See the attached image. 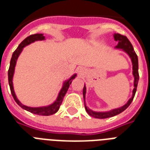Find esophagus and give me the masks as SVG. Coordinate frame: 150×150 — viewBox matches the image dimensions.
<instances>
[{"label": "esophagus", "instance_id": "34e87169", "mask_svg": "<svg viewBox=\"0 0 150 150\" xmlns=\"http://www.w3.org/2000/svg\"><path fill=\"white\" fill-rule=\"evenodd\" d=\"M84 68H79V70H78V71H79V73L80 75H82L83 74V72H84Z\"/></svg>", "mask_w": 150, "mask_h": 150}]
</instances>
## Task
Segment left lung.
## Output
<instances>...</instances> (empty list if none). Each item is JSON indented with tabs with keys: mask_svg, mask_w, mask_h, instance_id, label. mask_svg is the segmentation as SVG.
Returning <instances> with one entry per match:
<instances>
[{
	"mask_svg": "<svg viewBox=\"0 0 150 150\" xmlns=\"http://www.w3.org/2000/svg\"><path fill=\"white\" fill-rule=\"evenodd\" d=\"M114 40L116 41H118L117 45L116 46V48H120L122 49L123 50L127 53L131 57L132 62V68H133V75L135 78V81H134V89H133L132 96L130 100H128V103L125 105H124L123 107L117 108V109L112 110L108 112H95L91 110H89L88 107L86 106V103H85V108L86 110L90 116L96 117V118H107V117H114L117 114H121V112H123L125 109H127L129 105L131 104V103L132 102L135 94L136 93V89H137L138 82H139V62H138V56L137 54H135L134 48H133L132 43L129 41L125 36L121 35V34H114ZM86 88L84 86L83 88V98H84L85 102V97H86Z\"/></svg>",
	"mask_w": 150,
	"mask_h": 150,
	"instance_id": "8db88e82",
	"label": "left lung"
}]
</instances>
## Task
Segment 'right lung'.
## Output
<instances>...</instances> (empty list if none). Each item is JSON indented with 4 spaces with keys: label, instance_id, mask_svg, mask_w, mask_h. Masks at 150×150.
Segmentation results:
<instances>
[{
    "label": "right lung",
    "instance_id": "right-lung-1",
    "mask_svg": "<svg viewBox=\"0 0 150 150\" xmlns=\"http://www.w3.org/2000/svg\"><path fill=\"white\" fill-rule=\"evenodd\" d=\"M45 37L43 36V34H34V35H31V36H28L24 40L22 41V43H20L17 49L14 51L11 57L10 61V66H9V69H8V83H9V86H10L11 93L12 95L13 98L15 100V102L17 103L19 105L20 107L25 109L27 111H29L33 113L34 114H37V115H43V116H49V115H52V114H55L56 112L59 110L60 107H61L63 99L65 96L66 93L68 91V88L70 86L71 83L72 82V79H74L76 76V75H74L70 79L68 80L67 82H64L62 89H61V92L58 95V97L57 99V100L53 103V104L48 106V107H29L25 105H22L21 103L19 102V100H18L16 96H15V92H14V89H13V84H12V78H13V74H14V71H15V67L16 64V61L17 59L19 56L20 53L22 52V49L25 46L29 45V43H33L34 41L36 40H44Z\"/></svg>",
    "mask_w": 150,
    "mask_h": 150
}]
</instances>
